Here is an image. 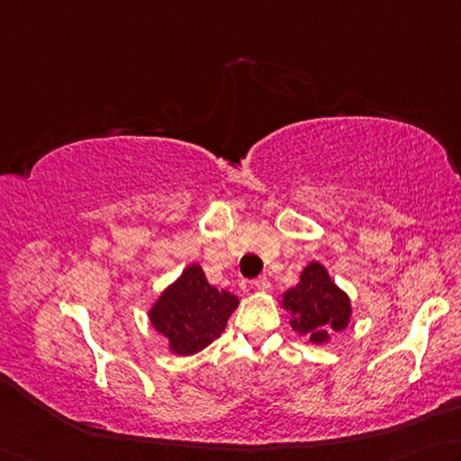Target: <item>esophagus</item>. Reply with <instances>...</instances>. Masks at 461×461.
I'll return each instance as SVG.
<instances>
[{"instance_id":"34e87169","label":"esophagus","mask_w":461,"mask_h":461,"mask_svg":"<svg viewBox=\"0 0 461 461\" xmlns=\"http://www.w3.org/2000/svg\"><path fill=\"white\" fill-rule=\"evenodd\" d=\"M257 289H259V292H269L271 289V281L267 279V277H259V279H255V284H253Z\"/></svg>"}]
</instances>
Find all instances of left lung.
<instances>
[{"instance_id": "1", "label": "left lung", "mask_w": 461, "mask_h": 461, "mask_svg": "<svg viewBox=\"0 0 461 461\" xmlns=\"http://www.w3.org/2000/svg\"><path fill=\"white\" fill-rule=\"evenodd\" d=\"M281 308L289 313L295 332L308 336L313 344H324L332 332H342L352 316L350 297L318 261L310 263L302 271L300 284L284 294Z\"/></svg>"}]
</instances>
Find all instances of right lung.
<instances>
[{
  "mask_svg": "<svg viewBox=\"0 0 461 461\" xmlns=\"http://www.w3.org/2000/svg\"><path fill=\"white\" fill-rule=\"evenodd\" d=\"M237 305V295L210 285L200 265L194 263L151 305L149 321L167 338L169 352L190 357L224 332Z\"/></svg>",
  "mask_w": 461,
  "mask_h": 461,
  "instance_id": "add662e5",
  "label": "right lung"
}]
</instances>
